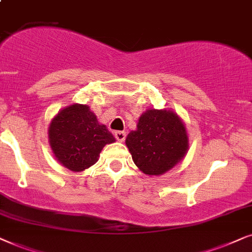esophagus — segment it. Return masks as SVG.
<instances>
[{
  "label": "esophagus",
  "instance_id": "1",
  "mask_svg": "<svg viewBox=\"0 0 252 252\" xmlns=\"http://www.w3.org/2000/svg\"><path fill=\"white\" fill-rule=\"evenodd\" d=\"M114 136H115V138L119 140V142H124V139H126V132L124 131H115L114 132Z\"/></svg>",
  "mask_w": 252,
  "mask_h": 252
}]
</instances>
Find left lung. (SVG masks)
<instances>
[{
	"mask_svg": "<svg viewBox=\"0 0 252 252\" xmlns=\"http://www.w3.org/2000/svg\"><path fill=\"white\" fill-rule=\"evenodd\" d=\"M126 145L144 174L159 176L174 168L189 150L186 124L169 108H150L139 116Z\"/></svg>",
	"mask_w": 252,
	"mask_h": 252,
	"instance_id": "1",
	"label": "left lung"
}]
</instances>
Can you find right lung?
<instances>
[{
	"label": "right lung",
	"instance_id": "right-lung-1",
	"mask_svg": "<svg viewBox=\"0 0 252 252\" xmlns=\"http://www.w3.org/2000/svg\"><path fill=\"white\" fill-rule=\"evenodd\" d=\"M48 142L56 160L72 172H83L99 160L107 144L115 142L87 105L73 103L60 110L48 126Z\"/></svg>",
	"mask_w": 252,
	"mask_h": 252
}]
</instances>
